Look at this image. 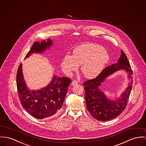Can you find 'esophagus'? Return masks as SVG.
Returning a JSON list of instances; mask_svg holds the SVG:
<instances>
[{"instance_id":"34e87169","label":"esophagus","mask_w":146,"mask_h":146,"mask_svg":"<svg viewBox=\"0 0 146 146\" xmlns=\"http://www.w3.org/2000/svg\"><path fill=\"white\" fill-rule=\"evenodd\" d=\"M77 84H78V82H77L76 80H73V81L72 82V84L73 86H76V85H77Z\"/></svg>"}]
</instances>
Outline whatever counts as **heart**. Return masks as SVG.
<instances>
[{
    "label": "heart",
    "instance_id": "b5f03b06",
    "mask_svg": "<svg viewBox=\"0 0 146 146\" xmlns=\"http://www.w3.org/2000/svg\"><path fill=\"white\" fill-rule=\"evenodd\" d=\"M109 54L100 45L86 44L79 45L73 50V56L67 55L62 62L64 71H76L81 65V70L88 78H94L103 70L109 60Z\"/></svg>",
    "mask_w": 146,
    "mask_h": 146
}]
</instances>
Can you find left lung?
Returning a JSON list of instances; mask_svg holds the SVG:
<instances>
[{"instance_id":"8db88e82","label":"left lung","mask_w":146,"mask_h":146,"mask_svg":"<svg viewBox=\"0 0 146 146\" xmlns=\"http://www.w3.org/2000/svg\"><path fill=\"white\" fill-rule=\"evenodd\" d=\"M121 69L125 70L129 74V78H132V70L122 50L117 63L105 68L96 78L88 80L83 83L87 109L90 115L98 121H106L112 119L123 112L127 106L132 88V79L121 97L115 100L108 99L99 87L106 78L115 71Z\"/></svg>"}]
</instances>
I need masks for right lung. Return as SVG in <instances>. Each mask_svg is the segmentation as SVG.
<instances>
[{
  "mask_svg": "<svg viewBox=\"0 0 146 146\" xmlns=\"http://www.w3.org/2000/svg\"><path fill=\"white\" fill-rule=\"evenodd\" d=\"M52 40L35 42L25 58L34 53H42L52 45ZM71 82L67 77H58L54 75L50 83L44 88L31 90L27 87L21 64L17 73V87L21 104L29 114L37 119H48L54 117L60 111L68 87Z\"/></svg>",
  "mask_w": 146,
  "mask_h": 146,
  "instance_id": "add662e5",
  "label": "right lung"
}]
</instances>
